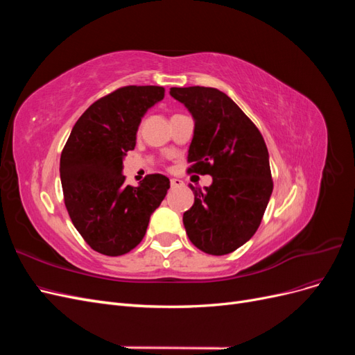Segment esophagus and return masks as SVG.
I'll return each instance as SVG.
<instances>
[{"mask_svg":"<svg viewBox=\"0 0 355 355\" xmlns=\"http://www.w3.org/2000/svg\"><path fill=\"white\" fill-rule=\"evenodd\" d=\"M170 185H171V188H179L184 185V182H182L180 179H170Z\"/></svg>","mask_w":355,"mask_h":355,"instance_id":"1","label":"esophagus"}]
</instances>
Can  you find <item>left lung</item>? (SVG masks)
<instances>
[{
	"mask_svg": "<svg viewBox=\"0 0 355 355\" xmlns=\"http://www.w3.org/2000/svg\"><path fill=\"white\" fill-rule=\"evenodd\" d=\"M196 120L188 173L210 175L213 184L194 191L184 213L191 243L204 253L222 256L249 241L259 228L272 194L268 148L259 128L240 106L213 87H171Z\"/></svg>",
	"mask_w": 355,
	"mask_h": 355,
	"instance_id": "8db88e82",
	"label": "left lung"
}]
</instances>
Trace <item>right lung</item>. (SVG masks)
I'll use <instances>...</instances> for the list:
<instances>
[{
    "mask_svg": "<svg viewBox=\"0 0 355 355\" xmlns=\"http://www.w3.org/2000/svg\"><path fill=\"white\" fill-rule=\"evenodd\" d=\"M164 98L158 85H125L92 103L75 123L60 155L63 201L73 227L94 252L125 254L142 241L164 200L167 176L125 185L123 157L133 151L144 114Z\"/></svg>",
    "mask_w": 355,
    "mask_h": 355,
    "instance_id": "right-lung-1",
    "label": "right lung"
}]
</instances>
